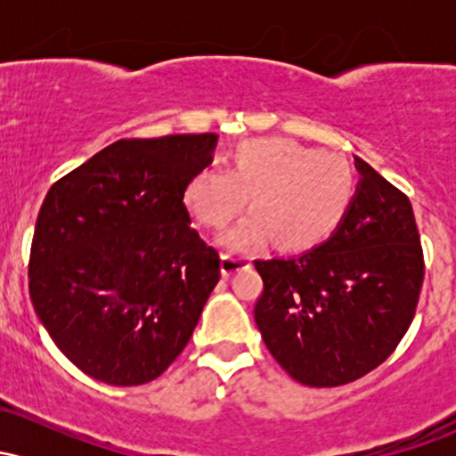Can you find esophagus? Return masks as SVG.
<instances>
[{
    "instance_id": "34e87169",
    "label": "esophagus",
    "mask_w": 456,
    "mask_h": 456,
    "mask_svg": "<svg viewBox=\"0 0 456 456\" xmlns=\"http://www.w3.org/2000/svg\"><path fill=\"white\" fill-rule=\"evenodd\" d=\"M221 259H223L221 270H223L224 276L233 274V272H240V270L250 268V257H248V255L233 253V250H229V253H223Z\"/></svg>"
}]
</instances>
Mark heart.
<instances>
[{"mask_svg": "<svg viewBox=\"0 0 456 456\" xmlns=\"http://www.w3.org/2000/svg\"><path fill=\"white\" fill-rule=\"evenodd\" d=\"M355 182L349 162L332 151L311 150L291 139L246 141L232 171L206 167L184 186V206L199 224L223 229L244 210L253 214L223 238L255 246L272 235L282 250H302L326 240L347 212Z\"/></svg>", "mask_w": 456, "mask_h": 456, "instance_id": "1", "label": "heart"}]
</instances>
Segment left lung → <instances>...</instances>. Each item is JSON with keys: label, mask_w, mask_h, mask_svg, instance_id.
<instances>
[{"label": "left lung", "mask_w": 456, "mask_h": 456, "mask_svg": "<svg viewBox=\"0 0 456 456\" xmlns=\"http://www.w3.org/2000/svg\"><path fill=\"white\" fill-rule=\"evenodd\" d=\"M360 180L323 244L297 257L257 259L255 322L287 373L311 388L360 379L395 352L425 279L407 195L355 159Z\"/></svg>", "instance_id": "left-lung-1"}]
</instances>
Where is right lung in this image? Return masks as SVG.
<instances>
[{
	"instance_id": "obj_1",
	"label": "right lung",
	"mask_w": 456,
	"mask_h": 456,
	"mask_svg": "<svg viewBox=\"0 0 456 456\" xmlns=\"http://www.w3.org/2000/svg\"><path fill=\"white\" fill-rule=\"evenodd\" d=\"M218 134L115 141L46 192L29 253V296L60 352L109 386L160 378L221 279L191 227L184 186Z\"/></svg>"
}]
</instances>
